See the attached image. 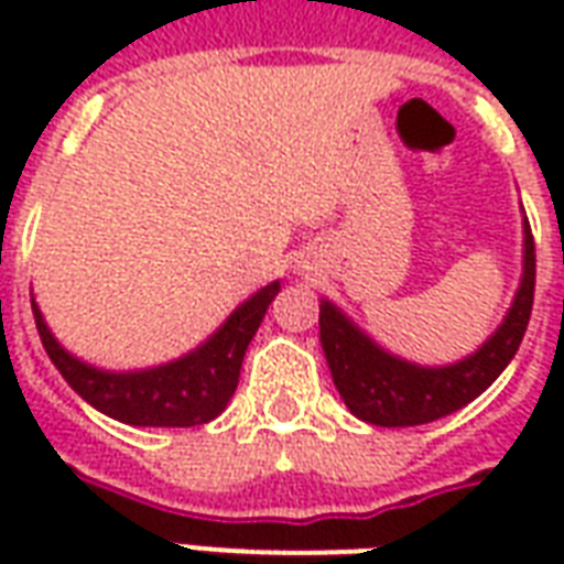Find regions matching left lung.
Masks as SVG:
<instances>
[{"label":"left lung","mask_w":564,"mask_h":564,"mask_svg":"<svg viewBox=\"0 0 564 564\" xmlns=\"http://www.w3.org/2000/svg\"><path fill=\"white\" fill-rule=\"evenodd\" d=\"M522 281L513 295L508 317L501 319L477 354L453 366H414L387 354L383 347L354 326L338 307L323 299L319 305V344L329 362L332 380L350 414L371 425L402 429L423 425L459 411L474 402L517 356L532 317L534 299V238L529 220H522Z\"/></svg>","instance_id":"left-lung-1"}]
</instances>
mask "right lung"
Wrapping results in <instances>:
<instances>
[{"label":"right lung","instance_id":"add662e5","mask_svg":"<svg viewBox=\"0 0 564 564\" xmlns=\"http://www.w3.org/2000/svg\"><path fill=\"white\" fill-rule=\"evenodd\" d=\"M278 293H281L278 281L262 286L245 305L235 307L220 329L193 354L144 371H102L80 362L78 356L63 350L51 335L35 299H32V314L51 362L84 402L127 425L186 429V425L210 423L214 416L223 414V408L229 404L238 387L247 344L253 341L259 323Z\"/></svg>","mask_w":564,"mask_h":564}]
</instances>
